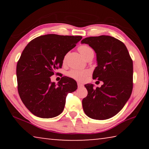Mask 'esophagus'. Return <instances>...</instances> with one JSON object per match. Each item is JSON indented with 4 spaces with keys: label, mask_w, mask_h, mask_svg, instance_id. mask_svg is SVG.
<instances>
[{
    "label": "esophagus",
    "mask_w": 149,
    "mask_h": 149,
    "mask_svg": "<svg viewBox=\"0 0 149 149\" xmlns=\"http://www.w3.org/2000/svg\"><path fill=\"white\" fill-rule=\"evenodd\" d=\"M77 87H78V88L83 87H84V85H83L82 84H81V83H77Z\"/></svg>",
    "instance_id": "1"
}]
</instances>
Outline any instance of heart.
I'll list each match as a JSON object with an SVG mask.
<instances>
[{"label": "heart", "mask_w": 149, "mask_h": 149, "mask_svg": "<svg viewBox=\"0 0 149 149\" xmlns=\"http://www.w3.org/2000/svg\"><path fill=\"white\" fill-rule=\"evenodd\" d=\"M78 50H79L81 54L85 59L91 56V55H94V52H93L92 49H91L89 47L87 46V45H81V46H80L78 48ZM65 59H66V56H64V61H65ZM89 74L90 72L89 70H72L68 72V75L69 77L73 78L74 79L81 82L85 81Z\"/></svg>", "instance_id": "1"}]
</instances>
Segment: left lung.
<instances>
[{"mask_svg":"<svg viewBox=\"0 0 149 149\" xmlns=\"http://www.w3.org/2000/svg\"><path fill=\"white\" fill-rule=\"evenodd\" d=\"M97 54V66L94 79L102 81L100 87L85 85L88 94L82 100L87 116L107 120L114 116L124 107L133 89V60L123 42L108 35L89 37L81 41Z\"/></svg>","mask_w":149,"mask_h":149,"instance_id":"left-lung-1","label":"left lung"}]
</instances>
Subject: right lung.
I'll return each instance as SVG.
<instances>
[{
  "mask_svg": "<svg viewBox=\"0 0 149 149\" xmlns=\"http://www.w3.org/2000/svg\"><path fill=\"white\" fill-rule=\"evenodd\" d=\"M81 39L48 34L33 39L23 50L16 66L17 91L33 114L51 118L62 112L68 93L77 89V83L64 76L56 85L50 77L61 68L65 55Z\"/></svg>",
  "mask_w": 149,
  "mask_h": 149,
  "instance_id": "obj_1",
  "label": "right lung"
}]
</instances>
